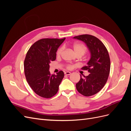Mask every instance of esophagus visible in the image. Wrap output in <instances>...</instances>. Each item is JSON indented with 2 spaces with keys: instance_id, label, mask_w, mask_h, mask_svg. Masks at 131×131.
I'll return each instance as SVG.
<instances>
[{
  "instance_id": "1",
  "label": "esophagus",
  "mask_w": 131,
  "mask_h": 131,
  "mask_svg": "<svg viewBox=\"0 0 131 131\" xmlns=\"http://www.w3.org/2000/svg\"><path fill=\"white\" fill-rule=\"evenodd\" d=\"M64 74L66 75H69L71 74V73L69 72H66L64 73Z\"/></svg>"
}]
</instances>
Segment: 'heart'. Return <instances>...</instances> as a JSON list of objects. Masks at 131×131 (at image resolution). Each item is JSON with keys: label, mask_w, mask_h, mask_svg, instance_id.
<instances>
[{"label": "heart", "mask_w": 131, "mask_h": 131, "mask_svg": "<svg viewBox=\"0 0 131 131\" xmlns=\"http://www.w3.org/2000/svg\"><path fill=\"white\" fill-rule=\"evenodd\" d=\"M73 50L74 51V52L75 54H81L82 55L84 54L86 52L87 48L83 44V43H74L73 45ZM63 51V47H60L58 49L56 52V56L57 57H59L61 55ZM67 68L68 69H70L72 68V66L68 65L67 66Z\"/></svg>", "instance_id": "1"}]
</instances>
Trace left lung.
<instances>
[{
  "mask_svg": "<svg viewBox=\"0 0 131 131\" xmlns=\"http://www.w3.org/2000/svg\"><path fill=\"white\" fill-rule=\"evenodd\" d=\"M84 41L89 48L91 58L83 70L90 73L88 76H84L76 84L78 92L86 97L97 93L102 89L108 80L110 69L109 55L100 39L89 34H83L74 37Z\"/></svg>",
  "mask_w": 131,
  "mask_h": 131,
  "instance_id": "1",
  "label": "left lung"
}]
</instances>
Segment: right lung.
<instances>
[{"instance_id":"1","label":"right lung","mask_w":131,"mask_h":131,"mask_svg":"<svg viewBox=\"0 0 131 131\" xmlns=\"http://www.w3.org/2000/svg\"><path fill=\"white\" fill-rule=\"evenodd\" d=\"M65 39H40L31 46L27 53L24 61L27 81L34 92L41 97L54 96L64 77L62 70L56 75H51L49 64L56 59L58 48Z\"/></svg>"}]
</instances>
